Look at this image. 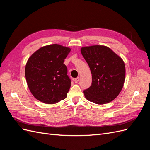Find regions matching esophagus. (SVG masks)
<instances>
[{
    "instance_id": "34e87169",
    "label": "esophagus",
    "mask_w": 150,
    "mask_h": 150,
    "mask_svg": "<svg viewBox=\"0 0 150 150\" xmlns=\"http://www.w3.org/2000/svg\"><path fill=\"white\" fill-rule=\"evenodd\" d=\"M79 81V77H76V78H75L74 79V81L76 82V83H77V82H78Z\"/></svg>"
}]
</instances>
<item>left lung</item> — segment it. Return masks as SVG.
Instances as JSON below:
<instances>
[{"mask_svg":"<svg viewBox=\"0 0 150 150\" xmlns=\"http://www.w3.org/2000/svg\"><path fill=\"white\" fill-rule=\"evenodd\" d=\"M81 52L88 64L92 77V84L84 91L86 99L96 104L114 100L121 92L125 78V66L122 59L107 46H85Z\"/></svg>","mask_w":150,"mask_h":150,"instance_id":"8db88e82","label":"left lung"}]
</instances>
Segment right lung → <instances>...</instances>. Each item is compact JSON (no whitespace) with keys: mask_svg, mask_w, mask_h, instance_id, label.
<instances>
[{"mask_svg":"<svg viewBox=\"0 0 150 150\" xmlns=\"http://www.w3.org/2000/svg\"><path fill=\"white\" fill-rule=\"evenodd\" d=\"M71 49L58 44L45 46L30 56L25 74L33 96L45 104H53L66 99L71 79L64 61Z\"/></svg>","mask_w":150,"mask_h":150,"instance_id":"obj_1","label":"right lung"}]
</instances>
